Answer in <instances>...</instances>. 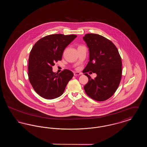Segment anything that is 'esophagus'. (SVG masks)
Here are the masks:
<instances>
[{"label": "esophagus", "instance_id": "1", "mask_svg": "<svg viewBox=\"0 0 147 147\" xmlns=\"http://www.w3.org/2000/svg\"><path fill=\"white\" fill-rule=\"evenodd\" d=\"M80 74H82V73H79V72H74V76H79V75H80Z\"/></svg>", "mask_w": 147, "mask_h": 147}]
</instances>
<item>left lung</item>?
Instances as JSON below:
<instances>
[{
  "label": "left lung",
  "instance_id": "8db88e82",
  "mask_svg": "<svg viewBox=\"0 0 147 147\" xmlns=\"http://www.w3.org/2000/svg\"><path fill=\"white\" fill-rule=\"evenodd\" d=\"M83 40L89 51V61L83 71L89 79L84 90L93 100L105 101L114 94L121 82V56L115 45L101 35L88 34ZM89 71L97 74L94 80L86 73Z\"/></svg>",
  "mask_w": 147,
  "mask_h": 147
}]
</instances>
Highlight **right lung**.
<instances>
[{"mask_svg": "<svg viewBox=\"0 0 147 147\" xmlns=\"http://www.w3.org/2000/svg\"><path fill=\"white\" fill-rule=\"evenodd\" d=\"M77 37L63 34L46 36L31 49L28 58V79L35 91L42 98L53 99L61 96L73 77V72L68 69L56 73L52 67L62 59L64 50Z\"/></svg>", "mask_w": 147, "mask_h": 147, "instance_id": "add662e5", "label": "right lung"}]
</instances>
